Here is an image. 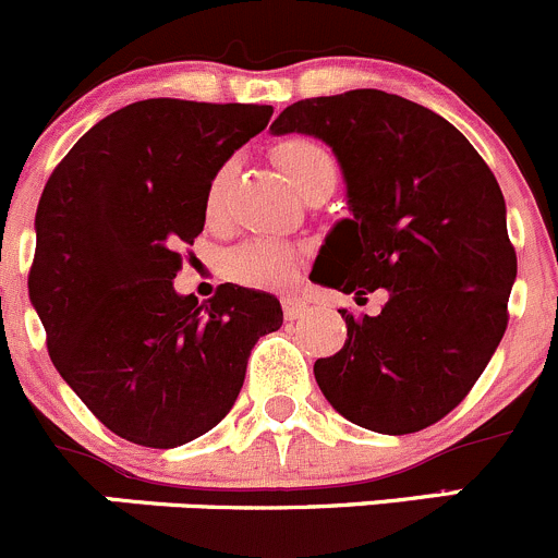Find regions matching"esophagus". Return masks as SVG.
Listing matches in <instances>:
<instances>
[{
    "label": "esophagus",
    "instance_id": "34e87169",
    "mask_svg": "<svg viewBox=\"0 0 558 558\" xmlns=\"http://www.w3.org/2000/svg\"><path fill=\"white\" fill-rule=\"evenodd\" d=\"M281 308H284L287 319H298L308 312V303L298 295H284L281 298Z\"/></svg>",
    "mask_w": 558,
    "mask_h": 558
}]
</instances>
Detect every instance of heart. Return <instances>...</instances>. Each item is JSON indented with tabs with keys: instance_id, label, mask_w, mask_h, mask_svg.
<instances>
[{
	"instance_id": "b5f03b06",
	"label": "heart",
	"mask_w": 558,
	"mask_h": 558,
	"mask_svg": "<svg viewBox=\"0 0 558 558\" xmlns=\"http://www.w3.org/2000/svg\"><path fill=\"white\" fill-rule=\"evenodd\" d=\"M274 157H277L279 168L284 170L287 179L301 192L312 190L325 175H336L333 154L323 143L312 141V137H287V141H281L274 148ZM228 175L230 168L225 165L222 170H217V175H214L206 190V214L211 219L219 214V203H222V190ZM298 260H301V252L292 244H287V241L255 239L235 246L228 255V260H225V268H228V277L244 281V284L277 287L292 277Z\"/></svg>"
}]
</instances>
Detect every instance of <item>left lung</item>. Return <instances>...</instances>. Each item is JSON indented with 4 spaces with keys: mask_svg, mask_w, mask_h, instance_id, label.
Here are the masks:
<instances>
[{
    "mask_svg": "<svg viewBox=\"0 0 558 558\" xmlns=\"http://www.w3.org/2000/svg\"><path fill=\"white\" fill-rule=\"evenodd\" d=\"M271 132L319 137L344 179L350 217L330 228L314 281L355 301L388 292L377 317L341 308L347 341L314 363L319 390L390 437L442 421L507 328L518 260L494 173L448 119L379 89L292 102Z\"/></svg>",
    "mask_w": 558,
    "mask_h": 558,
    "instance_id": "left-lung-1",
    "label": "left lung"
}]
</instances>
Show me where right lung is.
<instances>
[{"label": "right lung", "mask_w": 558, "mask_h": 558, "mask_svg": "<svg viewBox=\"0 0 558 558\" xmlns=\"http://www.w3.org/2000/svg\"><path fill=\"white\" fill-rule=\"evenodd\" d=\"M271 105L141 99L57 165L35 217L29 298L64 383L102 426L179 448L230 412L252 347L281 328L271 292L179 295L181 250L203 233L217 170L266 130Z\"/></svg>", "instance_id": "add662e5"}]
</instances>
